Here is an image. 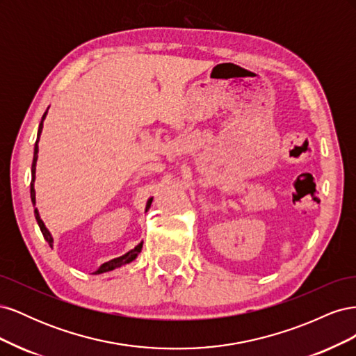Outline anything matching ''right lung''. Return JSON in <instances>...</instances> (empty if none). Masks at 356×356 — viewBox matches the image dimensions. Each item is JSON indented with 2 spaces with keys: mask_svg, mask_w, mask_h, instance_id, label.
Wrapping results in <instances>:
<instances>
[{
  "mask_svg": "<svg viewBox=\"0 0 356 356\" xmlns=\"http://www.w3.org/2000/svg\"><path fill=\"white\" fill-rule=\"evenodd\" d=\"M46 115H47V111H46L44 114H42L41 123H40V126H38L37 141H35V147H34V160H32V168H31V174H32V179H31V200H32V204H35L34 181H35V166H37V159H38V141H40V135H41V131H42V122H44ZM152 202H153V199H149V200L147 202V209L149 208V204H152ZM147 209H145V211H147ZM34 213H35V220H37V222H38V225H40V230H41L42 236H44V239L49 242L50 248H53V238H51V234H50V232L46 229L44 222H42V220L40 218V213H38V209H37V208L34 209ZM141 250H143V242L138 243V245L134 248V250L126 252L124 255L113 258V260L104 263V264L98 268V270L93 272V275H101V273H105V272H111V270H114V268H117V267H122V266H124V264H129V263L135 260V258L138 257V254L141 252Z\"/></svg>",
  "mask_w": 356,
  "mask_h": 356,
  "instance_id": "1",
  "label": "right lung"
}]
</instances>
